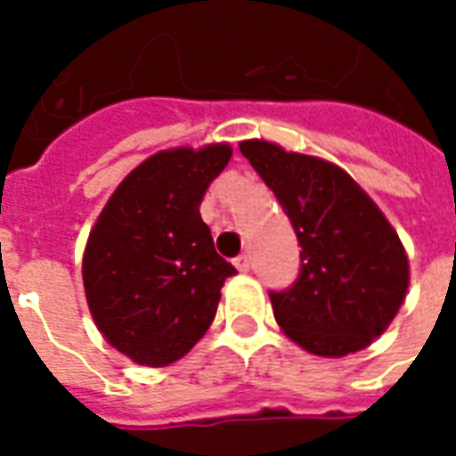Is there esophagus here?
<instances>
[{"label": "esophagus", "instance_id": "1", "mask_svg": "<svg viewBox=\"0 0 456 456\" xmlns=\"http://www.w3.org/2000/svg\"><path fill=\"white\" fill-rule=\"evenodd\" d=\"M234 266H237L241 273H247L248 268H251V256H248V254H239V256L234 258Z\"/></svg>", "mask_w": 456, "mask_h": 456}]
</instances>
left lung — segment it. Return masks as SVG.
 <instances>
[{
    "label": "left lung",
    "instance_id": "obj_1",
    "mask_svg": "<svg viewBox=\"0 0 456 456\" xmlns=\"http://www.w3.org/2000/svg\"><path fill=\"white\" fill-rule=\"evenodd\" d=\"M239 149L273 190L303 248L296 283L268 293L281 330L317 356L369 346L408 293L411 268L395 229L335 163L261 139Z\"/></svg>",
    "mask_w": 456,
    "mask_h": 456
}]
</instances>
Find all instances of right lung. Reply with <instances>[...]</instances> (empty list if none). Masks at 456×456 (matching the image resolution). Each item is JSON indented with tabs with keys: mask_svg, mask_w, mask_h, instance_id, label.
<instances>
[{
	"mask_svg": "<svg viewBox=\"0 0 456 456\" xmlns=\"http://www.w3.org/2000/svg\"><path fill=\"white\" fill-rule=\"evenodd\" d=\"M227 143L160 151L131 170L94 222L83 283L97 330L141 366H168L198 344L237 268L200 217Z\"/></svg>",
	"mask_w": 456,
	"mask_h": 456,
	"instance_id": "1",
	"label": "right lung"
}]
</instances>
